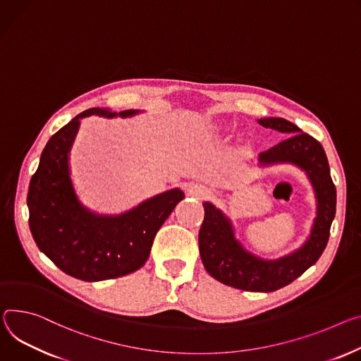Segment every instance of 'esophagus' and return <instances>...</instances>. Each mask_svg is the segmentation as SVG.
<instances>
[{
  "instance_id": "obj_1",
  "label": "esophagus",
  "mask_w": 361,
  "mask_h": 361,
  "mask_svg": "<svg viewBox=\"0 0 361 361\" xmlns=\"http://www.w3.org/2000/svg\"><path fill=\"white\" fill-rule=\"evenodd\" d=\"M185 192L188 195H191V197H195L199 200H203L206 197H209L210 195V190L202 184H197V183H188L185 185Z\"/></svg>"
}]
</instances>
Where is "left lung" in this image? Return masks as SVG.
Wrapping results in <instances>:
<instances>
[{
  "label": "left lung",
  "instance_id": "left-lung-1",
  "mask_svg": "<svg viewBox=\"0 0 361 361\" xmlns=\"http://www.w3.org/2000/svg\"><path fill=\"white\" fill-rule=\"evenodd\" d=\"M262 126L289 135L260 152L257 167L290 164L305 173L314 190L317 212L305 242L293 252L265 259L247 250L236 238L235 226L223 210L204 202V221L199 233L200 256L206 271L219 282L242 290L272 292L286 286L311 268L322 255L336 216V185L322 145L283 118H262Z\"/></svg>",
  "mask_w": 361,
  "mask_h": 361
}]
</instances>
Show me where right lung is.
Segmentation results:
<instances>
[{
    "mask_svg": "<svg viewBox=\"0 0 361 361\" xmlns=\"http://www.w3.org/2000/svg\"><path fill=\"white\" fill-rule=\"evenodd\" d=\"M138 114L101 108L79 114L49 140L31 177L27 195L31 235L57 268L76 279L97 282L142 268L159 227L184 199V192L176 187L119 214L93 212L79 200L69 159L80 119L90 115L130 118Z\"/></svg>",
    "mask_w": 361,
    "mask_h": 361,
    "instance_id": "obj_1",
    "label": "right lung"
}]
</instances>
